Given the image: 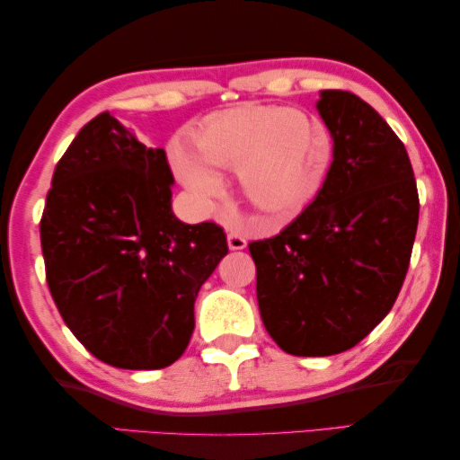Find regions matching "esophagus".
I'll list each match as a JSON object with an SVG mask.
<instances>
[{
    "mask_svg": "<svg viewBox=\"0 0 460 460\" xmlns=\"http://www.w3.org/2000/svg\"><path fill=\"white\" fill-rule=\"evenodd\" d=\"M228 246H230V251H243V248H246V238L240 236L238 232H230Z\"/></svg>",
    "mask_w": 460,
    "mask_h": 460,
    "instance_id": "obj_1",
    "label": "esophagus"
}]
</instances>
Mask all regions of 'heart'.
Instances as JSON below:
<instances>
[{
	"label": "heart",
	"instance_id": "heart-1",
	"mask_svg": "<svg viewBox=\"0 0 460 460\" xmlns=\"http://www.w3.org/2000/svg\"><path fill=\"white\" fill-rule=\"evenodd\" d=\"M195 153L171 150V164L203 203L222 195L216 171H238L244 198L267 224L296 217L320 190L330 163V138L320 122L279 105H240L208 119L193 137Z\"/></svg>",
	"mask_w": 460,
	"mask_h": 460
}]
</instances>
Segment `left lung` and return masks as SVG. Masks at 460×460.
<instances>
[{
    "label": "left lung",
    "mask_w": 460,
    "mask_h": 460,
    "mask_svg": "<svg viewBox=\"0 0 460 460\" xmlns=\"http://www.w3.org/2000/svg\"><path fill=\"white\" fill-rule=\"evenodd\" d=\"M318 111L334 161L315 199L279 234L248 244L262 323L296 357L357 346L394 307L420 199L403 142L355 93L326 89Z\"/></svg>",
    "instance_id": "8db88e82"
}]
</instances>
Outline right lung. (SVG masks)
<instances>
[{"mask_svg":"<svg viewBox=\"0 0 460 460\" xmlns=\"http://www.w3.org/2000/svg\"><path fill=\"white\" fill-rule=\"evenodd\" d=\"M171 185L164 150L110 111L81 128L52 175L40 220L50 296L75 338L111 367L175 363L195 297L228 254L222 226L177 220Z\"/></svg>","mask_w":460,"mask_h":460,"instance_id":"right-lung-1","label":"right lung"}]
</instances>
